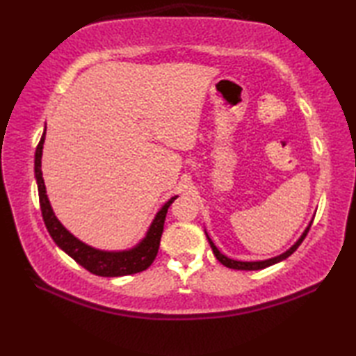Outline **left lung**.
<instances>
[{
  "mask_svg": "<svg viewBox=\"0 0 356 356\" xmlns=\"http://www.w3.org/2000/svg\"><path fill=\"white\" fill-rule=\"evenodd\" d=\"M311 225H312V220H311V223L307 225V228L303 231V234H301L300 238H298L297 241H295V243H293L289 249H287V251H284L283 254H280V255L272 257V259L260 260V261H240V260H232V259H229V257H226L225 254H222L220 251H218L217 246L214 245V241L209 238L207 231H205V234H207V238H208V241H209V246H211V249H213V252H214V255H216V259H217L218 261H220V263L223 264V266L229 268V269H237V270H259V269H264V268H268V266H272V264H275V263H278V261L286 260L287 257H289L291 254H293L295 251H297V248L301 245V241L305 240L306 234L309 232V228H311Z\"/></svg>",
  "mask_w": 356,
  "mask_h": 356,
  "instance_id": "8db88e82",
  "label": "left lung"
}]
</instances>
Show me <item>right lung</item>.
<instances>
[{"label": "right lung", "mask_w": 356, "mask_h": 356, "mask_svg": "<svg viewBox=\"0 0 356 356\" xmlns=\"http://www.w3.org/2000/svg\"><path fill=\"white\" fill-rule=\"evenodd\" d=\"M44 140L45 130L35 151V179L38 185V194H40V205L45 228H47L53 241H55L67 255H70L74 261L79 263L82 268H86L95 275L122 277L138 274V272L149 268V264L154 261L157 255L159 245H161L166 213H168L171 203L176 200L179 195H174V197H171L157 211V214L154 216L153 222H151L145 237H143L136 246L130 249H124V251H102V249L90 246L84 243V241H81L78 237H74L73 234L58 220L55 213H53L50 200L47 197V191H45L41 171Z\"/></svg>", "instance_id": "obj_1"}]
</instances>
